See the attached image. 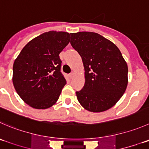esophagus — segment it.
Segmentation results:
<instances>
[{
  "instance_id": "obj_1",
  "label": "esophagus",
  "mask_w": 149,
  "mask_h": 149,
  "mask_svg": "<svg viewBox=\"0 0 149 149\" xmlns=\"http://www.w3.org/2000/svg\"><path fill=\"white\" fill-rule=\"evenodd\" d=\"M73 76H74V73H73V72H72L71 73H70V74H69V77H70V79H72Z\"/></svg>"
}]
</instances>
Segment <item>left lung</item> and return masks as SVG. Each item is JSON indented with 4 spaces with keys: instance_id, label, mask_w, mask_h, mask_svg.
<instances>
[{
    "instance_id": "8db88e82",
    "label": "left lung",
    "mask_w": 149,
    "mask_h": 149,
    "mask_svg": "<svg viewBox=\"0 0 149 149\" xmlns=\"http://www.w3.org/2000/svg\"><path fill=\"white\" fill-rule=\"evenodd\" d=\"M70 44L81 57L85 84L76 92L84 108L102 112L115 105L125 92L128 67L120 50L103 36L93 32L70 33Z\"/></svg>"
}]
</instances>
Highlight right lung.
<instances>
[{"label":"right lung","instance_id":"obj_1","mask_svg":"<svg viewBox=\"0 0 149 149\" xmlns=\"http://www.w3.org/2000/svg\"><path fill=\"white\" fill-rule=\"evenodd\" d=\"M69 42L67 32H47L29 41L14 60V89L32 108L47 109L58 100L66 84L59 54Z\"/></svg>","mask_w":149,"mask_h":149}]
</instances>
